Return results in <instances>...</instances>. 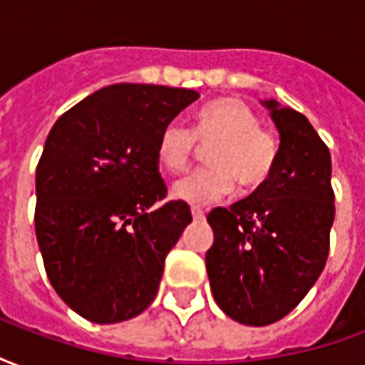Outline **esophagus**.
Returning a JSON list of instances; mask_svg holds the SVG:
<instances>
[{
    "mask_svg": "<svg viewBox=\"0 0 365 365\" xmlns=\"http://www.w3.org/2000/svg\"><path fill=\"white\" fill-rule=\"evenodd\" d=\"M191 215H193V219L197 221V219H203L205 213H203V209H199V207H191Z\"/></svg>",
    "mask_w": 365,
    "mask_h": 365,
    "instance_id": "obj_1",
    "label": "esophagus"
}]
</instances>
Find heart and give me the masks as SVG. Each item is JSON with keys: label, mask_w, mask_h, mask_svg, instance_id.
Masks as SVG:
<instances>
[{"label": "heart", "mask_w": 365, "mask_h": 365, "mask_svg": "<svg viewBox=\"0 0 365 365\" xmlns=\"http://www.w3.org/2000/svg\"><path fill=\"white\" fill-rule=\"evenodd\" d=\"M197 143L213 146L207 160L213 166L197 170L175 183L172 195L191 205H205L235 191L258 190L274 174L279 140L260 127L258 115L240 99L222 97L201 107L193 128L168 123L156 143V158L168 174H182L197 150Z\"/></svg>", "instance_id": "heart-1"}]
</instances>
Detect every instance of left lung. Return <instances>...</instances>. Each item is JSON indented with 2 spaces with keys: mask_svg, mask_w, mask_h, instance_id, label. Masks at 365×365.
Returning a JSON list of instances; mask_svg holds the SVG:
<instances>
[{
  "mask_svg": "<svg viewBox=\"0 0 365 365\" xmlns=\"http://www.w3.org/2000/svg\"><path fill=\"white\" fill-rule=\"evenodd\" d=\"M279 133L274 174L252 195L207 215L211 291L232 321L266 327L301 303L324 269L334 221L332 162L305 115L262 101Z\"/></svg>",
  "mask_w": 365,
  "mask_h": 365,
  "instance_id": "8db88e82",
  "label": "left lung"
}]
</instances>
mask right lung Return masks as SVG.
Wrapping results in <instances>:
<instances>
[{
	"label": "right lung",
	"instance_id": "1",
	"mask_svg": "<svg viewBox=\"0 0 365 365\" xmlns=\"http://www.w3.org/2000/svg\"><path fill=\"white\" fill-rule=\"evenodd\" d=\"M185 88L117 83L60 117L36 166V242L52 287L97 324L128 321L158 293L164 260L191 222L168 201L156 143L197 101Z\"/></svg>",
	"mask_w": 365,
	"mask_h": 365
}]
</instances>
